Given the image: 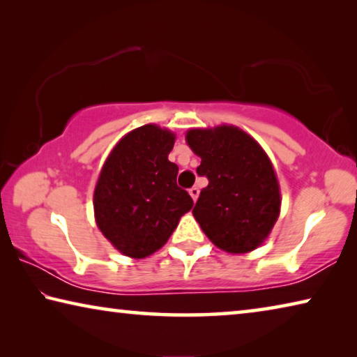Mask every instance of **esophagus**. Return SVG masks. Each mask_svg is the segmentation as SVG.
Masks as SVG:
<instances>
[{"label":"esophagus","instance_id":"34e87169","mask_svg":"<svg viewBox=\"0 0 357 357\" xmlns=\"http://www.w3.org/2000/svg\"><path fill=\"white\" fill-rule=\"evenodd\" d=\"M189 193H190L192 200L197 202L198 200V193H200V190H198V187H192V189L189 190Z\"/></svg>","mask_w":357,"mask_h":357}]
</instances>
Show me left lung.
Here are the masks:
<instances>
[{
    "label": "left lung",
    "instance_id": "left-lung-1",
    "mask_svg": "<svg viewBox=\"0 0 357 357\" xmlns=\"http://www.w3.org/2000/svg\"><path fill=\"white\" fill-rule=\"evenodd\" d=\"M185 142L209 184L200 192L193 217L211 243L228 253L255 250L280 214V189L263 148L234 126L190 129Z\"/></svg>",
    "mask_w": 357,
    "mask_h": 357
}]
</instances>
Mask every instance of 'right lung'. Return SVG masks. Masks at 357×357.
I'll list each match as a JSON object with an SVG mask.
<instances>
[{"label":"right lung","mask_w":357,"mask_h":357,"mask_svg":"<svg viewBox=\"0 0 357 357\" xmlns=\"http://www.w3.org/2000/svg\"><path fill=\"white\" fill-rule=\"evenodd\" d=\"M174 134L146 124L124 135L102 167L94 215L102 234L123 255L144 258L165 245L193 202L176 184L168 160Z\"/></svg>","instance_id":"right-lung-1"}]
</instances>
